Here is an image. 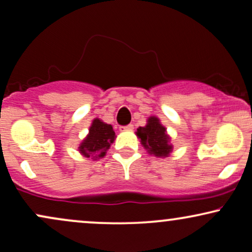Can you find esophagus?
Returning <instances> with one entry per match:
<instances>
[{
  "mask_svg": "<svg viewBox=\"0 0 252 252\" xmlns=\"http://www.w3.org/2000/svg\"><path fill=\"white\" fill-rule=\"evenodd\" d=\"M134 129V126L132 124H128V126H121V130H123V131H128V130H132Z\"/></svg>",
  "mask_w": 252,
  "mask_h": 252,
  "instance_id": "esophagus-1",
  "label": "esophagus"
}]
</instances>
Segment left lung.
<instances>
[{
    "label": "left lung",
    "mask_w": 252,
    "mask_h": 252,
    "mask_svg": "<svg viewBox=\"0 0 252 252\" xmlns=\"http://www.w3.org/2000/svg\"><path fill=\"white\" fill-rule=\"evenodd\" d=\"M136 136L149 155L156 158H168L173 150L170 144V136L166 126L161 124L156 116H150L144 126H140L136 131Z\"/></svg>",
    "instance_id": "1"
}]
</instances>
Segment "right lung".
<instances>
[{
	"mask_svg": "<svg viewBox=\"0 0 252 252\" xmlns=\"http://www.w3.org/2000/svg\"><path fill=\"white\" fill-rule=\"evenodd\" d=\"M115 138L116 135L111 124L103 122L99 118H94L90 126L89 134L78 147V152L83 158L89 160H98L105 156Z\"/></svg>",
	"mask_w": 252,
	"mask_h": 252,
	"instance_id": "obj_1",
	"label": "right lung"
}]
</instances>
